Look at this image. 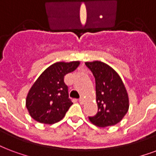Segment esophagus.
<instances>
[{
	"label": "esophagus",
	"instance_id": "esophagus-1",
	"mask_svg": "<svg viewBox=\"0 0 156 156\" xmlns=\"http://www.w3.org/2000/svg\"><path fill=\"white\" fill-rule=\"evenodd\" d=\"M78 101H79V103H80V104H83L84 101H85V100H84L83 98H80Z\"/></svg>",
	"mask_w": 156,
	"mask_h": 156
}]
</instances>
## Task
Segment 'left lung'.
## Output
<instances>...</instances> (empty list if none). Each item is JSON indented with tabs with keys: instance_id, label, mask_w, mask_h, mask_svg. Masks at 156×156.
Here are the masks:
<instances>
[{
	"instance_id": "1",
	"label": "left lung",
	"mask_w": 156,
	"mask_h": 156,
	"mask_svg": "<svg viewBox=\"0 0 156 156\" xmlns=\"http://www.w3.org/2000/svg\"><path fill=\"white\" fill-rule=\"evenodd\" d=\"M96 82L98 113L89 121L99 127L117 124L127 113L129 97L119 74L112 67L101 61L86 62Z\"/></svg>"
}]
</instances>
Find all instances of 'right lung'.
<instances>
[{
  "instance_id": "right-lung-1",
  "label": "right lung",
  "mask_w": 156,
  "mask_h": 156,
  "mask_svg": "<svg viewBox=\"0 0 156 156\" xmlns=\"http://www.w3.org/2000/svg\"><path fill=\"white\" fill-rule=\"evenodd\" d=\"M79 64V61L57 62L40 75L30 87L25 101L26 108L33 119L49 125L63 119L73 104L63 78Z\"/></svg>"
}]
</instances>
